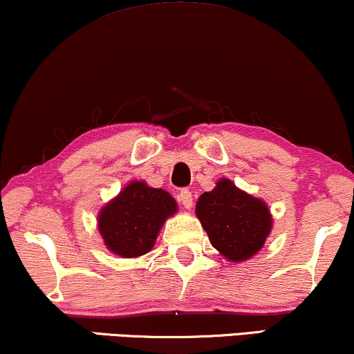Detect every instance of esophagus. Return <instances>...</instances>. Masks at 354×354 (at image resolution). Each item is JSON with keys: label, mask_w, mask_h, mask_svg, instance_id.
Masks as SVG:
<instances>
[{"label": "esophagus", "mask_w": 354, "mask_h": 354, "mask_svg": "<svg viewBox=\"0 0 354 354\" xmlns=\"http://www.w3.org/2000/svg\"><path fill=\"white\" fill-rule=\"evenodd\" d=\"M178 200H180L182 205H184L185 208H192V205H194V198H192V192L189 189H182L180 194H178Z\"/></svg>", "instance_id": "esophagus-1"}]
</instances>
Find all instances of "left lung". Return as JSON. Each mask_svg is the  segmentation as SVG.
I'll return each mask as SVG.
<instances>
[{
	"mask_svg": "<svg viewBox=\"0 0 354 354\" xmlns=\"http://www.w3.org/2000/svg\"><path fill=\"white\" fill-rule=\"evenodd\" d=\"M195 213L212 246L234 263L254 256L272 228L266 202L239 190L230 178H221L215 189L200 195Z\"/></svg>",
	"mask_w": 354,
	"mask_h": 354,
	"instance_id": "obj_1",
	"label": "left lung"
}]
</instances>
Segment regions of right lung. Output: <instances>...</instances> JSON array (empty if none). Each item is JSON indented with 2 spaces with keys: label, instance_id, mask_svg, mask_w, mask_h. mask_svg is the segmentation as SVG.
Wrapping results in <instances>:
<instances>
[{
  "label": "right lung",
  "instance_id": "add662e5",
  "mask_svg": "<svg viewBox=\"0 0 354 354\" xmlns=\"http://www.w3.org/2000/svg\"><path fill=\"white\" fill-rule=\"evenodd\" d=\"M176 212L177 203L169 192L134 180L102 208L98 230L111 252L138 257L152 250L164 221Z\"/></svg>",
  "mask_w": 354,
  "mask_h": 354
}]
</instances>
